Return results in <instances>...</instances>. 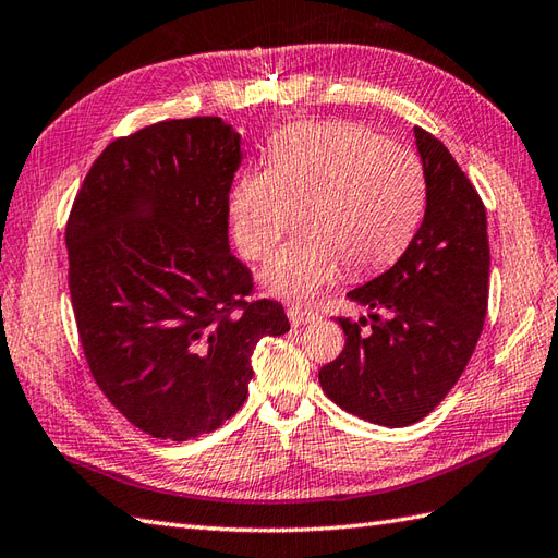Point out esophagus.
Masks as SVG:
<instances>
[{
    "label": "esophagus",
    "instance_id": "34e87169",
    "mask_svg": "<svg viewBox=\"0 0 558 558\" xmlns=\"http://www.w3.org/2000/svg\"><path fill=\"white\" fill-rule=\"evenodd\" d=\"M288 316H290L292 326H306V323L318 318V314H314V311L304 308V306H290V308H288Z\"/></svg>",
    "mask_w": 558,
    "mask_h": 558
}]
</instances>
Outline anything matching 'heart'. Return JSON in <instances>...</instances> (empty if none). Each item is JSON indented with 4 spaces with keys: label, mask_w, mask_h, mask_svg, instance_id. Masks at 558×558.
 <instances>
[{
    "label": "heart",
    "mask_w": 558,
    "mask_h": 558,
    "mask_svg": "<svg viewBox=\"0 0 558 558\" xmlns=\"http://www.w3.org/2000/svg\"><path fill=\"white\" fill-rule=\"evenodd\" d=\"M425 206L421 163L364 125L316 121L284 128L270 142L268 168L240 173L228 197L238 250L264 262L302 211L304 235L262 270L268 294L308 302L342 266L371 274L404 252Z\"/></svg>",
    "instance_id": "obj_1"
}]
</instances>
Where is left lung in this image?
<instances>
[{"instance_id": "8db88e82", "label": "left lung", "mask_w": 558, "mask_h": 558, "mask_svg": "<svg viewBox=\"0 0 558 558\" xmlns=\"http://www.w3.org/2000/svg\"><path fill=\"white\" fill-rule=\"evenodd\" d=\"M425 175V216L399 262L347 292L368 318H338L342 354L318 371L335 404L387 425L425 418L473 356L489 292L485 204L449 149L413 128Z\"/></svg>"}]
</instances>
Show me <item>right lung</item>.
<instances>
[{
  "instance_id": "obj_1",
  "label": "right lung",
  "mask_w": 558,
  "mask_h": 558,
  "mask_svg": "<svg viewBox=\"0 0 558 558\" xmlns=\"http://www.w3.org/2000/svg\"><path fill=\"white\" fill-rule=\"evenodd\" d=\"M240 133L216 116L113 140L85 175L66 226L77 335L99 390L142 433H211L250 392L262 338L290 330L282 304L247 302L230 254L228 192Z\"/></svg>"
}]
</instances>
